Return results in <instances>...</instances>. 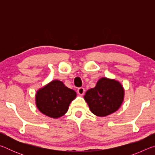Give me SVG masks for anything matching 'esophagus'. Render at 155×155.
I'll return each instance as SVG.
<instances>
[{"instance_id": "34e87169", "label": "esophagus", "mask_w": 155, "mask_h": 155, "mask_svg": "<svg viewBox=\"0 0 155 155\" xmlns=\"http://www.w3.org/2000/svg\"><path fill=\"white\" fill-rule=\"evenodd\" d=\"M77 92L80 96H83L85 94V89L83 87H79L77 90Z\"/></svg>"}]
</instances>
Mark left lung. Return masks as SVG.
<instances>
[{"label": "left lung", "mask_w": 155, "mask_h": 155, "mask_svg": "<svg viewBox=\"0 0 155 155\" xmlns=\"http://www.w3.org/2000/svg\"><path fill=\"white\" fill-rule=\"evenodd\" d=\"M124 98V89L120 81L102 77L95 87L87 90L84 96L91 112L105 117L120 109Z\"/></svg>", "instance_id": "8db88e82"}]
</instances>
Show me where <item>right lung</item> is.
I'll list each match as a JSON object with an SVG mask.
<instances>
[{"label":"right lung","instance_id":"obj_1","mask_svg":"<svg viewBox=\"0 0 155 155\" xmlns=\"http://www.w3.org/2000/svg\"><path fill=\"white\" fill-rule=\"evenodd\" d=\"M76 97L74 90L67 87L61 81L53 80L36 91L35 104L43 114L57 119L66 114Z\"/></svg>","mask_w":155,"mask_h":155}]
</instances>
